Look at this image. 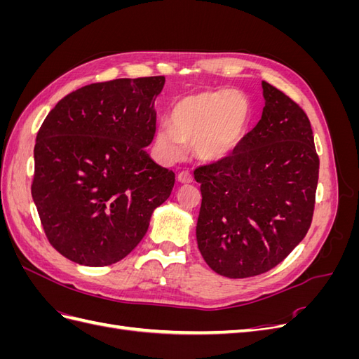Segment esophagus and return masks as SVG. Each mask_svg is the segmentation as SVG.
Here are the masks:
<instances>
[{
    "instance_id": "obj_1",
    "label": "esophagus",
    "mask_w": 359,
    "mask_h": 359,
    "mask_svg": "<svg viewBox=\"0 0 359 359\" xmlns=\"http://www.w3.org/2000/svg\"><path fill=\"white\" fill-rule=\"evenodd\" d=\"M178 182L190 184V182H193V175L189 170H182V172H180V175H178Z\"/></svg>"
}]
</instances>
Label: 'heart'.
Listing matches in <instances>:
<instances>
[{
  "label": "heart",
  "mask_w": 359,
  "mask_h": 359,
  "mask_svg": "<svg viewBox=\"0 0 359 359\" xmlns=\"http://www.w3.org/2000/svg\"><path fill=\"white\" fill-rule=\"evenodd\" d=\"M250 118V106L235 90H217L187 95L172 109L169 124L156 133V149L166 161L182 157L186 144H193L202 161H219L241 144Z\"/></svg>",
  "instance_id": "obj_1"
}]
</instances>
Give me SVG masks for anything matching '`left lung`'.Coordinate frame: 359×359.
<instances>
[{
    "label": "left lung",
    "instance_id": "obj_1",
    "mask_svg": "<svg viewBox=\"0 0 359 359\" xmlns=\"http://www.w3.org/2000/svg\"><path fill=\"white\" fill-rule=\"evenodd\" d=\"M260 121L233 154L194 170L202 205L196 240L217 274L245 278L277 266L311 224L319 157L307 115L262 82Z\"/></svg>",
    "mask_w": 359,
    "mask_h": 359
}]
</instances>
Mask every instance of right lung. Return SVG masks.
<instances>
[{"instance_id": "1", "label": "right lung", "mask_w": 359, "mask_h": 359, "mask_svg": "<svg viewBox=\"0 0 359 359\" xmlns=\"http://www.w3.org/2000/svg\"><path fill=\"white\" fill-rule=\"evenodd\" d=\"M163 85L165 76L82 86L39 130L32 201L52 247L76 264L124 259L170 196L175 173L145 151Z\"/></svg>"}]
</instances>
